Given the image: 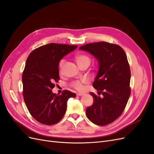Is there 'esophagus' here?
I'll use <instances>...</instances> for the list:
<instances>
[{
  "mask_svg": "<svg viewBox=\"0 0 154 154\" xmlns=\"http://www.w3.org/2000/svg\"><path fill=\"white\" fill-rule=\"evenodd\" d=\"M83 95H84L83 93H78V94H77L78 96H83Z\"/></svg>",
  "mask_w": 154,
  "mask_h": 154,
  "instance_id": "obj_1",
  "label": "esophagus"
}]
</instances>
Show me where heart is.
I'll return each instance as SVG.
<instances>
[{"label": "heart", "mask_w": 154, "mask_h": 154, "mask_svg": "<svg viewBox=\"0 0 154 154\" xmlns=\"http://www.w3.org/2000/svg\"><path fill=\"white\" fill-rule=\"evenodd\" d=\"M75 60L78 64L79 66H82L83 64H88L89 65L91 62V57L90 55H88L85 53H78L75 56ZM65 63H66V60L62 59L60 60L59 63V69L60 71H62V69L64 66ZM87 83V80H78L72 83V86L78 91H83L85 89L84 85Z\"/></svg>", "instance_id": "1"}]
</instances>
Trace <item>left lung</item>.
Segmentation results:
<instances>
[{"mask_svg": "<svg viewBox=\"0 0 154 154\" xmlns=\"http://www.w3.org/2000/svg\"><path fill=\"white\" fill-rule=\"evenodd\" d=\"M80 49L88 51L98 60L99 71L92 86L103 95L101 97L90 93L94 103L87 109L86 115L97 125H109L122 115L131 92L127 55L119 45L105 42L83 45Z\"/></svg>", "mask_w": 154, "mask_h": 154, "instance_id": "1", "label": "left lung"}]
</instances>
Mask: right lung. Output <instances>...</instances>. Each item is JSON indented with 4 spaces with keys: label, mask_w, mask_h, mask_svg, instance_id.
Returning a JSON list of instances; mask_svg holds the SVG:
<instances>
[{
    "label": "right lung",
    "mask_w": 154,
    "mask_h": 154,
    "mask_svg": "<svg viewBox=\"0 0 154 154\" xmlns=\"http://www.w3.org/2000/svg\"><path fill=\"white\" fill-rule=\"evenodd\" d=\"M77 47L51 43L35 49L27 58L22 76L23 97L32 117L40 123H58L66 113L68 99L76 96L67 90L62 95L54 94L52 89L60 80V61Z\"/></svg>",
    "instance_id": "add662e5"
}]
</instances>
